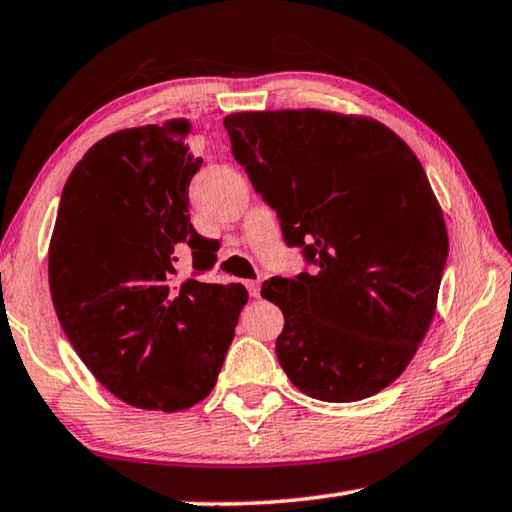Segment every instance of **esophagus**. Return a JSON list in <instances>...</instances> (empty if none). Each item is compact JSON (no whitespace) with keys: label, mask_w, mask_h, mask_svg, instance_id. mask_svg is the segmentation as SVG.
<instances>
[{"label":"esophagus","mask_w":512,"mask_h":512,"mask_svg":"<svg viewBox=\"0 0 512 512\" xmlns=\"http://www.w3.org/2000/svg\"><path fill=\"white\" fill-rule=\"evenodd\" d=\"M246 289H248L250 296L259 298V293H262V282H259V280H248L246 282Z\"/></svg>","instance_id":"esophagus-1"}]
</instances>
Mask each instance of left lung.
Returning a JSON list of instances; mask_svg holds the SVG:
<instances>
[{"label": "left lung", "mask_w": 512, "mask_h": 512, "mask_svg": "<svg viewBox=\"0 0 512 512\" xmlns=\"http://www.w3.org/2000/svg\"><path fill=\"white\" fill-rule=\"evenodd\" d=\"M232 155L311 273L262 296L275 354L302 393L357 402L402 375L436 311L447 228L420 160L391 128L325 110L237 112Z\"/></svg>", "instance_id": "1"}]
</instances>
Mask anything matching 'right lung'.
<instances>
[{
	"label": "right lung",
	"instance_id": "add662e5",
	"mask_svg": "<svg viewBox=\"0 0 512 512\" xmlns=\"http://www.w3.org/2000/svg\"><path fill=\"white\" fill-rule=\"evenodd\" d=\"M185 119L103 137L69 173L49 246V289L65 336L108 391L137 409L183 411L219 377L248 293L205 284L214 253L189 223L201 169ZM195 277L172 287L178 245Z\"/></svg>",
	"mask_w": 512,
	"mask_h": 512
}]
</instances>
